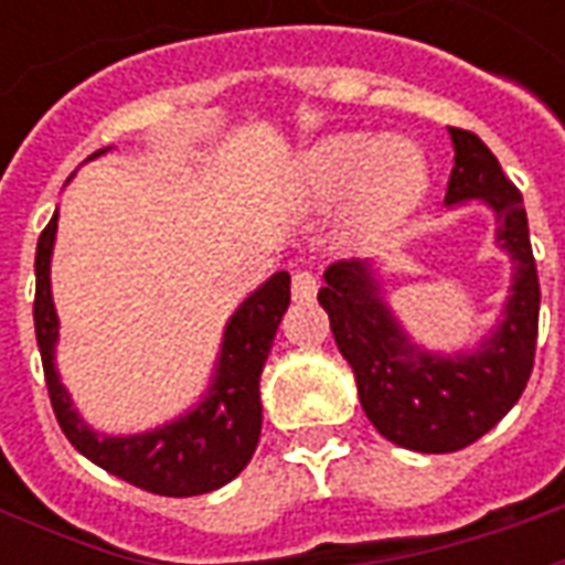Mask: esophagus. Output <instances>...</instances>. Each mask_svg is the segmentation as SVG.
Returning a JSON list of instances; mask_svg holds the SVG:
<instances>
[{
  "mask_svg": "<svg viewBox=\"0 0 565 565\" xmlns=\"http://www.w3.org/2000/svg\"><path fill=\"white\" fill-rule=\"evenodd\" d=\"M290 294H294L296 302H311L318 296V278L311 271L299 269L294 271V284H290Z\"/></svg>",
  "mask_w": 565,
  "mask_h": 565,
  "instance_id": "obj_1",
  "label": "esophagus"
}]
</instances>
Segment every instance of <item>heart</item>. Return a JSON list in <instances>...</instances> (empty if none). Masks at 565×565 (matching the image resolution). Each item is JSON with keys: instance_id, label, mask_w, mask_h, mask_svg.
Returning a JSON list of instances; mask_svg holds the SVG:
<instances>
[{"instance_id": "b5f03b06", "label": "heart", "mask_w": 565, "mask_h": 565, "mask_svg": "<svg viewBox=\"0 0 565 565\" xmlns=\"http://www.w3.org/2000/svg\"><path fill=\"white\" fill-rule=\"evenodd\" d=\"M429 162L415 141L375 132H335L299 153L294 193L308 211L342 202L339 238L372 247L396 233L424 202Z\"/></svg>"}]
</instances>
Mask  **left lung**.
Masks as SVG:
<instances>
[{"label": "left lung", "mask_w": 565, "mask_h": 565, "mask_svg": "<svg viewBox=\"0 0 565 565\" xmlns=\"http://www.w3.org/2000/svg\"><path fill=\"white\" fill-rule=\"evenodd\" d=\"M448 132L454 169L445 205H487L497 217V247L511 257L509 299L497 327L469 351H426L387 306L372 259L330 266L318 294L372 426L420 454L466 448L509 415L530 381L539 335V275L521 193L475 132Z\"/></svg>", "instance_id": "8db88e82"}]
</instances>
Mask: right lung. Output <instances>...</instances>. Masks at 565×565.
I'll return each instance as SVG.
<instances>
[{"label":"right lung","instance_id":"obj_1","mask_svg":"<svg viewBox=\"0 0 565 565\" xmlns=\"http://www.w3.org/2000/svg\"><path fill=\"white\" fill-rule=\"evenodd\" d=\"M105 150L108 148L96 150L90 160L103 157ZM56 221L60 214L54 211L35 247L32 315H35V339L42 351L51 405L66 438L99 469L160 497H199L230 484L257 450L259 426H263L259 375L269 360L278 323L290 306V275L275 271L226 320L209 391L199 396L193 408H186L184 415H178L169 424L153 426L148 433L108 436V433H96L78 415L56 372L60 318L51 294Z\"/></svg>","mask_w":565,"mask_h":565}]
</instances>
